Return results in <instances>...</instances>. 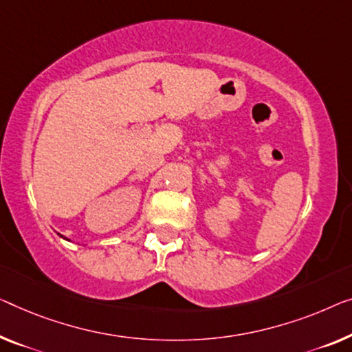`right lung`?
<instances>
[{"instance_id":"right-lung-1","label":"right lung","mask_w":352,"mask_h":352,"mask_svg":"<svg viewBox=\"0 0 352 352\" xmlns=\"http://www.w3.org/2000/svg\"><path fill=\"white\" fill-rule=\"evenodd\" d=\"M61 237H63V235H61ZM63 239H65V237H63Z\"/></svg>"}]
</instances>
